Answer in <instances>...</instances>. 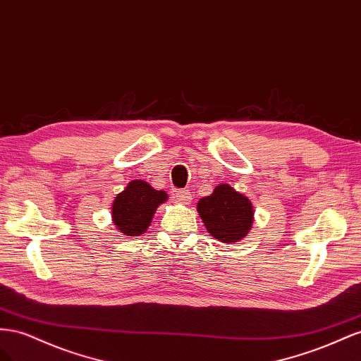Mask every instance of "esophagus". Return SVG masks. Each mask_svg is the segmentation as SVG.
Returning <instances> with one entry per match:
<instances>
[{
  "label": "esophagus",
  "instance_id": "1",
  "mask_svg": "<svg viewBox=\"0 0 361 361\" xmlns=\"http://www.w3.org/2000/svg\"><path fill=\"white\" fill-rule=\"evenodd\" d=\"M173 198L177 200L178 202H183V204H188L192 201V195L189 190H173Z\"/></svg>",
  "mask_w": 361,
  "mask_h": 361
}]
</instances>
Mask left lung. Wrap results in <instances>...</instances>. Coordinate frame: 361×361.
Listing matches in <instances>:
<instances>
[{
  "mask_svg": "<svg viewBox=\"0 0 361 361\" xmlns=\"http://www.w3.org/2000/svg\"><path fill=\"white\" fill-rule=\"evenodd\" d=\"M197 209L207 231L224 243L242 240L254 221L251 201L228 184L216 186L212 195L198 201Z\"/></svg>",
  "mask_w": 361,
  "mask_h": 361,
  "instance_id": "left-lung-1",
  "label": "left lung"
}]
</instances>
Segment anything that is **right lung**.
<instances>
[{"label":"right lung","instance_id":"obj_1","mask_svg":"<svg viewBox=\"0 0 361 361\" xmlns=\"http://www.w3.org/2000/svg\"><path fill=\"white\" fill-rule=\"evenodd\" d=\"M166 200L164 190L152 189L143 180H133L113 201V224L123 235H140L147 231L159 205Z\"/></svg>","mask_w":361,"mask_h":361}]
</instances>
